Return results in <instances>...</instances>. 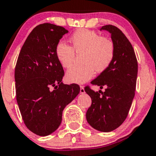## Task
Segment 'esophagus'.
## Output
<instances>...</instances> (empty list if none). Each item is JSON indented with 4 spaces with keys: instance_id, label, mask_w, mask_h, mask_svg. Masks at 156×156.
I'll list each match as a JSON object with an SVG mask.
<instances>
[{
    "instance_id": "1",
    "label": "esophagus",
    "mask_w": 156,
    "mask_h": 156,
    "mask_svg": "<svg viewBox=\"0 0 156 156\" xmlns=\"http://www.w3.org/2000/svg\"><path fill=\"white\" fill-rule=\"evenodd\" d=\"M80 94H84L85 93V89H84V86H80Z\"/></svg>"
}]
</instances>
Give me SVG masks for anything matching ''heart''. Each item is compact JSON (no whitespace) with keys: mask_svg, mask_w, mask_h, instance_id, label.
I'll return each instance as SVG.
<instances>
[{"mask_svg":"<svg viewBox=\"0 0 156 156\" xmlns=\"http://www.w3.org/2000/svg\"><path fill=\"white\" fill-rule=\"evenodd\" d=\"M70 46L63 42L56 45L55 53L63 67H70L75 58V52H83L82 59L84 65L73 66L66 72L69 83L83 84L89 81L94 73H102L111 65L115 55V46L107 37H101L97 32L79 29L69 38Z\"/></svg>","mask_w":156,"mask_h":156,"instance_id":"1","label":"heart"}]
</instances>
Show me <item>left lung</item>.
Wrapping results in <instances>:
<instances>
[{"label": "left lung", "mask_w": 156, "mask_h": 156, "mask_svg": "<svg viewBox=\"0 0 156 156\" xmlns=\"http://www.w3.org/2000/svg\"><path fill=\"white\" fill-rule=\"evenodd\" d=\"M101 30L111 34L115 55L108 68L91 82L101 89L106 87L105 91L98 92L85 87L91 98L86 119L94 129L110 132L121 126L128 116L135 94L138 66L132 45L121 30L111 25H104Z\"/></svg>", "instance_id": "left-lung-1"}]
</instances>
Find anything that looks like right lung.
<instances>
[{"mask_svg": "<svg viewBox=\"0 0 156 156\" xmlns=\"http://www.w3.org/2000/svg\"><path fill=\"white\" fill-rule=\"evenodd\" d=\"M67 33L63 27L50 23L35 27L24 43L16 65L19 110L27 128L39 136L49 135L58 128L63 110L80 91L77 84L62 83L65 72L55 53L56 45Z\"/></svg>", "mask_w": 156, "mask_h": 156, "instance_id": "1", "label": "right lung"}]
</instances>
